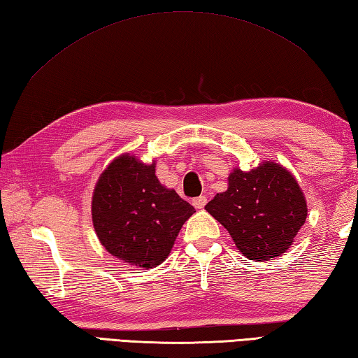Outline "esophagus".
Returning a JSON list of instances; mask_svg holds the SVG:
<instances>
[{"label": "esophagus", "instance_id": "obj_1", "mask_svg": "<svg viewBox=\"0 0 358 358\" xmlns=\"http://www.w3.org/2000/svg\"><path fill=\"white\" fill-rule=\"evenodd\" d=\"M206 203H208V199L205 197V195H200V197L192 200V205L195 209H203L206 206Z\"/></svg>", "mask_w": 358, "mask_h": 358}]
</instances>
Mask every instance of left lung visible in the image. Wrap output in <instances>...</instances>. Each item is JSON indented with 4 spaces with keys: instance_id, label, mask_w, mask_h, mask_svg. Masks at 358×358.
<instances>
[{
    "instance_id": "obj_1",
    "label": "left lung",
    "mask_w": 358,
    "mask_h": 358,
    "mask_svg": "<svg viewBox=\"0 0 358 358\" xmlns=\"http://www.w3.org/2000/svg\"><path fill=\"white\" fill-rule=\"evenodd\" d=\"M250 261H268L292 247L306 223L307 201L284 166L264 161L245 172L234 167L228 189L205 206Z\"/></svg>"
}]
</instances>
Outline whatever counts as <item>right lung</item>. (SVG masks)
<instances>
[{
	"mask_svg": "<svg viewBox=\"0 0 358 358\" xmlns=\"http://www.w3.org/2000/svg\"><path fill=\"white\" fill-rule=\"evenodd\" d=\"M194 213L173 189L159 183L155 161L145 164L130 153L105 167L91 199L93 227L102 247L121 262L141 268L166 261Z\"/></svg>",
	"mask_w": 358,
	"mask_h": 358,
	"instance_id": "obj_1",
	"label": "right lung"
}]
</instances>
